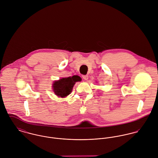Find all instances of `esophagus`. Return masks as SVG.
I'll use <instances>...</instances> for the list:
<instances>
[{"label":"esophagus","instance_id":"esophagus-1","mask_svg":"<svg viewBox=\"0 0 158 158\" xmlns=\"http://www.w3.org/2000/svg\"><path fill=\"white\" fill-rule=\"evenodd\" d=\"M82 77L85 81H87V80H88V75H82Z\"/></svg>","mask_w":158,"mask_h":158}]
</instances>
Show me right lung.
Wrapping results in <instances>:
<instances>
[{"instance_id": "1", "label": "right lung", "mask_w": 158, "mask_h": 158, "mask_svg": "<svg viewBox=\"0 0 158 158\" xmlns=\"http://www.w3.org/2000/svg\"><path fill=\"white\" fill-rule=\"evenodd\" d=\"M81 81V78L79 76H73L72 77L60 79L59 81L54 82V92L59 97H65L70 94L75 83Z\"/></svg>"}]
</instances>
